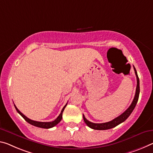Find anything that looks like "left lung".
Returning <instances> with one entry per match:
<instances>
[{"mask_svg":"<svg viewBox=\"0 0 153 153\" xmlns=\"http://www.w3.org/2000/svg\"><path fill=\"white\" fill-rule=\"evenodd\" d=\"M134 68V71H135V76H136V78H137V87H136V91H135V97L134 99L132 101L131 104L129 106V108H127V110L125 111L122 114H120L119 116H118L117 118H114V119L110 121V122L108 123H93L88 121L85 118V116L83 114V119L84 121L85 122L87 126H88L91 129H95V130H107V129H111V128L115 127L116 126L118 125L120 123H122L123 122L127 119V118L129 117L130 116L131 114L132 113L133 110H134V108L136 105V104L137 103L138 101V98H139V94H140V80H139V77H138L136 69L135 68Z\"/></svg>","mask_w":153,"mask_h":153,"instance_id":"8db88e82","label":"left lung"}]
</instances>
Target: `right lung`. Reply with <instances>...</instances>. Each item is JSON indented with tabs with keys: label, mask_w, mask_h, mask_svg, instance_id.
<instances>
[{
	"label": "right lung",
	"mask_w": 153,
	"mask_h": 153,
	"mask_svg": "<svg viewBox=\"0 0 153 153\" xmlns=\"http://www.w3.org/2000/svg\"><path fill=\"white\" fill-rule=\"evenodd\" d=\"M67 104L65 105L63 108H62V110L61 111V112L59 114V116H58V117L56 118V119L54 121H52V122H39V121H35V120H33L30 119V118H28L26 117L25 115H24L21 112V111L18 110V108H17L16 106L14 105L15 106V108L16 109V110L24 118V119L25 120L26 122H28L29 124L32 125L33 126H35V127H40V128H44V129H50V128H52L53 127H54V126L56 125L57 124H59V123L60 122V120H62V112H63V111L65 110V107H66Z\"/></svg>",
	"instance_id": "add662e5"
}]
</instances>
